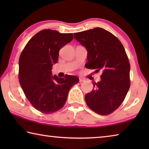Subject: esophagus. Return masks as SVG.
<instances>
[{
  "label": "esophagus",
  "instance_id": "1",
  "mask_svg": "<svg viewBox=\"0 0 149 149\" xmlns=\"http://www.w3.org/2000/svg\"><path fill=\"white\" fill-rule=\"evenodd\" d=\"M84 81H85V79H83V78H79V82H80V83L84 82Z\"/></svg>",
  "mask_w": 149,
  "mask_h": 149
}]
</instances>
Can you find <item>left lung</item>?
<instances>
[{
  "instance_id": "8db88e82",
  "label": "left lung",
  "mask_w": 149,
  "mask_h": 149,
  "mask_svg": "<svg viewBox=\"0 0 149 149\" xmlns=\"http://www.w3.org/2000/svg\"><path fill=\"white\" fill-rule=\"evenodd\" d=\"M74 38L87 50V68L100 71L101 80L85 95L91 109L108 115L120 107L130 87V64L123 45L116 37L100 27L75 33Z\"/></svg>"
}]
</instances>
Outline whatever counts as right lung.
Instances as JSON below:
<instances>
[{
    "label": "right lung",
    "instance_id": "1",
    "mask_svg": "<svg viewBox=\"0 0 149 149\" xmlns=\"http://www.w3.org/2000/svg\"><path fill=\"white\" fill-rule=\"evenodd\" d=\"M72 33L43 29L27 42L19 59V81L35 109L45 114L59 110L65 104L73 85L79 82L74 75L59 78L52 75V65L58 62L59 50L72 41Z\"/></svg>",
    "mask_w": 149,
    "mask_h": 149
}]
</instances>
